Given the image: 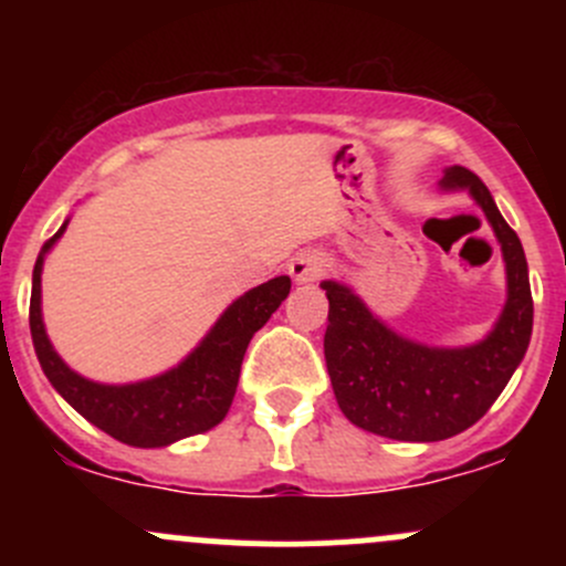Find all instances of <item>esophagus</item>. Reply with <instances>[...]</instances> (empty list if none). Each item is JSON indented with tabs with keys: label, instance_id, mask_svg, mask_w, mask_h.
Returning a JSON list of instances; mask_svg holds the SVG:
<instances>
[{
	"label": "esophagus",
	"instance_id": "esophagus-1",
	"mask_svg": "<svg viewBox=\"0 0 566 566\" xmlns=\"http://www.w3.org/2000/svg\"><path fill=\"white\" fill-rule=\"evenodd\" d=\"M287 271L298 284L317 282V279L325 273V260L317 254V251H301V254H295L293 260H290Z\"/></svg>",
	"mask_w": 566,
	"mask_h": 566
}]
</instances>
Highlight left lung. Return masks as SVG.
Wrapping results in <instances>:
<instances>
[{"label":"left lung","mask_w":566,"mask_h":566,"mask_svg":"<svg viewBox=\"0 0 566 566\" xmlns=\"http://www.w3.org/2000/svg\"><path fill=\"white\" fill-rule=\"evenodd\" d=\"M443 186L473 193L504 251L510 298L488 339L460 350L416 345L375 319L350 290L323 282V350L336 402L353 424L394 441H443L476 424L526 356L534 325L526 254L488 186L465 167L447 169Z\"/></svg>","instance_id":"8db88e82"}]
</instances>
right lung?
Instances as JSON below:
<instances>
[{"label": "right lung", "instance_id": "right-lung-1", "mask_svg": "<svg viewBox=\"0 0 566 566\" xmlns=\"http://www.w3.org/2000/svg\"><path fill=\"white\" fill-rule=\"evenodd\" d=\"M65 232V224L40 249L32 273L30 328L38 361L56 391L87 421L128 447L156 449L180 438L197 436L219 424L235 397L241 364L251 336L268 323L290 293V276H276L249 290L221 315L202 345L161 378L130 386H101L78 378L62 364L45 336L40 319V268L51 243Z\"/></svg>", "mask_w": 566, "mask_h": 566}]
</instances>
